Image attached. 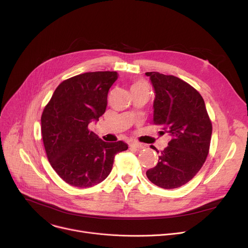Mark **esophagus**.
Returning a JSON list of instances; mask_svg holds the SVG:
<instances>
[{"label":"esophagus","mask_w":248,"mask_h":248,"mask_svg":"<svg viewBox=\"0 0 248 248\" xmlns=\"http://www.w3.org/2000/svg\"><path fill=\"white\" fill-rule=\"evenodd\" d=\"M129 147H131V149H134V150H141L144 149V146L140 145V144H138V142H133V144L129 145Z\"/></svg>","instance_id":"34e87169"}]
</instances>
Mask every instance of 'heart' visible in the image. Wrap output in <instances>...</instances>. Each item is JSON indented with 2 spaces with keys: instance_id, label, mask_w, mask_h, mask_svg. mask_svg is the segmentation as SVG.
<instances>
[{
  "instance_id": "1",
  "label": "heart",
  "mask_w": 248,
  "mask_h": 248,
  "mask_svg": "<svg viewBox=\"0 0 248 248\" xmlns=\"http://www.w3.org/2000/svg\"><path fill=\"white\" fill-rule=\"evenodd\" d=\"M142 86H148V85H147V83L144 82V81H137V82L133 85L132 88H134V87H142Z\"/></svg>"
}]
</instances>
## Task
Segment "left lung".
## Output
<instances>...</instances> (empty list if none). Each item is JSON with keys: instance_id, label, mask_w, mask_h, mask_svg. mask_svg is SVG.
<instances>
[{"instance_id": "8db88e82", "label": "left lung", "mask_w": 248, "mask_h": 248, "mask_svg": "<svg viewBox=\"0 0 248 248\" xmlns=\"http://www.w3.org/2000/svg\"><path fill=\"white\" fill-rule=\"evenodd\" d=\"M154 86L153 124L171 136L148 179L161 188L175 189L194 178L209 153L212 124L198 91L174 75L147 72ZM159 153V152H158Z\"/></svg>"}]
</instances>
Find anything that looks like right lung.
I'll return each instance as SVG.
<instances>
[{
    "label": "right lung",
    "mask_w": 248,
    "mask_h": 248,
    "mask_svg": "<svg viewBox=\"0 0 248 248\" xmlns=\"http://www.w3.org/2000/svg\"><path fill=\"white\" fill-rule=\"evenodd\" d=\"M115 71L86 72L62 81L45 107L41 133L48 161L67 184L88 188L106 179L117 153L127 150L123 140L107 142L88 129L108 106Z\"/></svg>",
    "instance_id": "right-lung-1"
}]
</instances>
